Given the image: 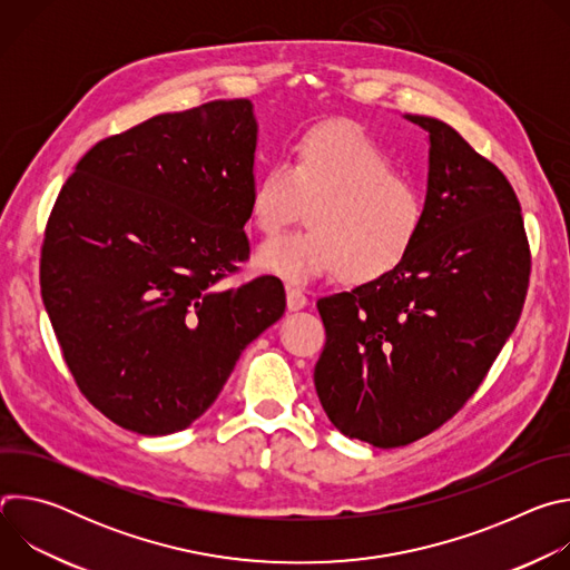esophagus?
I'll return each mask as SVG.
<instances>
[{
    "instance_id": "1",
    "label": "esophagus",
    "mask_w": 570,
    "mask_h": 570,
    "mask_svg": "<svg viewBox=\"0 0 570 570\" xmlns=\"http://www.w3.org/2000/svg\"><path fill=\"white\" fill-rule=\"evenodd\" d=\"M286 304H288L291 311H299V308H304L308 304V299H306V295L299 288L288 286L286 288Z\"/></svg>"
}]
</instances>
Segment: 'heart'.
<instances>
[{"instance_id": "heart-1", "label": "heart", "mask_w": 570, "mask_h": 570, "mask_svg": "<svg viewBox=\"0 0 570 570\" xmlns=\"http://www.w3.org/2000/svg\"><path fill=\"white\" fill-rule=\"evenodd\" d=\"M308 207V227L266 240L257 264L291 284L338 275L361 284L394 271L422 232L420 185L396 174L390 153L354 124L315 126L291 159H275L250 194V218L277 234Z\"/></svg>"}]
</instances>
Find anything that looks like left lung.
Masks as SVG:
<instances>
[{"mask_svg": "<svg viewBox=\"0 0 570 570\" xmlns=\"http://www.w3.org/2000/svg\"><path fill=\"white\" fill-rule=\"evenodd\" d=\"M429 130L422 232L394 271L317 299L327 343L313 381L347 438L405 446L449 422L480 387L523 311L530 246L503 171L451 126Z\"/></svg>", "mask_w": 570, "mask_h": 570, "instance_id": "1", "label": "left lung"}]
</instances>
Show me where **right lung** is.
<instances>
[{
    "label": "right lung",
    "mask_w": 570,
    "mask_h": 570,
    "mask_svg": "<svg viewBox=\"0 0 570 570\" xmlns=\"http://www.w3.org/2000/svg\"><path fill=\"white\" fill-rule=\"evenodd\" d=\"M255 148L248 99L157 115L95 144L53 203L42 302L78 390L126 431H185L284 315L277 277L223 286L250 257Z\"/></svg>",
    "instance_id": "obj_1"
}]
</instances>
